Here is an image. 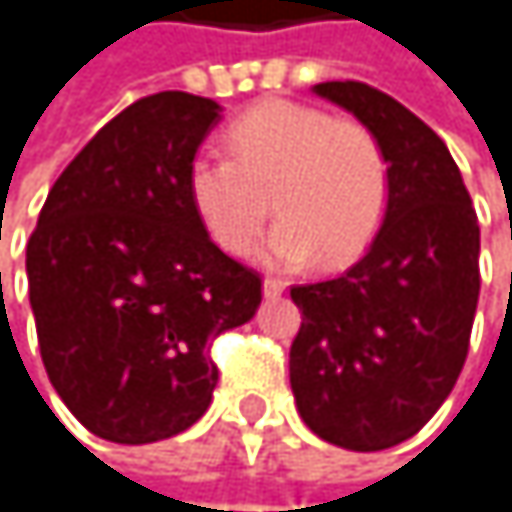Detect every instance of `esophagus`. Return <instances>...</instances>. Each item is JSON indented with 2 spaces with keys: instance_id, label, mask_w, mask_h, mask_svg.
<instances>
[{
  "instance_id": "34e87169",
  "label": "esophagus",
  "mask_w": 512,
  "mask_h": 512,
  "mask_svg": "<svg viewBox=\"0 0 512 512\" xmlns=\"http://www.w3.org/2000/svg\"><path fill=\"white\" fill-rule=\"evenodd\" d=\"M285 288H288V285H285L282 279H276V276H267V279H264V297H282Z\"/></svg>"
}]
</instances>
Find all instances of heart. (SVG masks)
<instances>
[{
    "instance_id": "1",
    "label": "heart",
    "mask_w": 512,
    "mask_h": 512,
    "mask_svg": "<svg viewBox=\"0 0 512 512\" xmlns=\"http://www.w3.org/2000/svg\"><path fill=\"white\" fill-rule=\"evenodd\" d=\"M227 157L197 154L188 166L191 206L212 242L233 254L258 245L273 212L282 218L267 258L282 267L318 254L346 264L376 236L391 200V160L379 136L318 105L264 99L224 130Z\"/></svg>"
}]
</instances>
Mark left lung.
I'll return each mask as SVG.
<instances>
[{
    "label": "left lung",
    "mask_w": 512,
    "mask_h": 512,
    "mask_svg": "<svg viewBox=\"0 0 512 512\" xmlns=\"http://www.w3.org/2000/svg\"><path fill=\"white\" fill-rule=\"evenodd\" d=\"M312 90L379 136L391 200L361 261L291 288L303 315L291 391L312 434L379 452L422 431L464 367L480 300V224L449 148L410 108L364 81Z\"/></svg>",
    "instance_id": "1"
}]
</instances>
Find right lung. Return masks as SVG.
I'll list each match as a JSON object with an SVG mask.
<instances>
[{"instance_id":"add662e5","label":"right lung","mask_w":512,"mask_h":512,"mask_svg":"<svg viewBox=\"0 0 512 512\" xmlns=\"http://www.w3.org/2000/svg\"><path fill=\"white\" fill-rule=\"evenodd\" d=\"M221 105L163 90L108 121L63 169L26 245L51 385L112 443H154L212 404V340L261 306V273L224 254L188 197Z\"/></svg>"}]
</instances>
